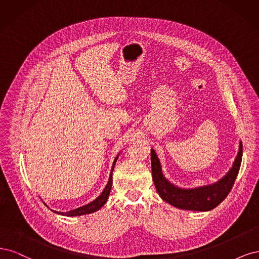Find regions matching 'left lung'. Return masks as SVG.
I'll return each mask as SVG.
<instances>
[{
  "instance_id": "left-lung-1",
  "label": "left lung",
  "mask_w": 259,
  "mask_h": 259,
  "mask_svg": "<svg viewBox=\"0 0 259 259\" xmlns=\"http://www.w3.org/2000/svg\"><path fill=\"white\" fill-rule=\"evenodd\" d=\"M152 156V175L156 189L159 196L165 202L182 210L190 211H210L218 206L228 196L235 184L237 175L242 160V142H240L239 152L232 168L223 179L215 184L198 187L194 189H183L166 180L161 170L160 161L154 149L151 151Z\"/></svg>"
}]
</instances>
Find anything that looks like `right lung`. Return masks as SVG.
<instances>
[{
	"instance_id": "1",
	"label": "right lung",
	"mask_w": 259,
	"mask_h": 259,
	"mask_svg": "<svg viewBox=\"0 0 259 259\" xmlns=\"http://www.w3.org/2000/svg\"><path fill=\"white\" fill-rule=\"evenodd\" d=\"M117 158L118 156L115 158V160L113 162V166H112V171H111V175H110V180H108L107 182V185L105 186L104 190L102 191V194L100 195L96 200H94L93 202H90L84 206H80L78 208H75V210H72V211H69V212H65V213H61V212H56L54 211L55 213H58V214H61V215H65V216H79V215H85V214H90V213H94L98 210H100L101 208L105 202L107 201L108 199V196H110V193H111V188H112V174H113V170H114V165L116 163V161H117ZM53 211V210H52Z\"/></svg>"
}]
</instances>
